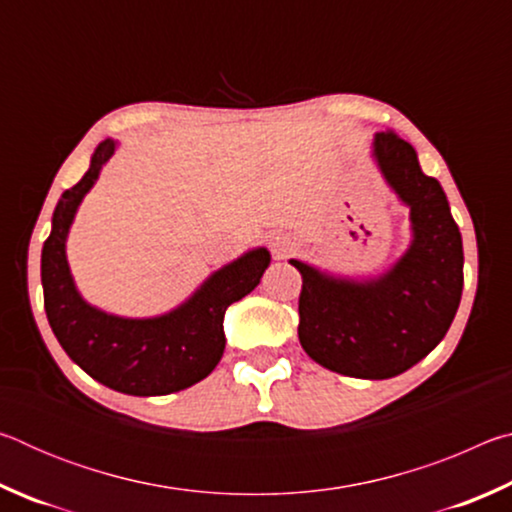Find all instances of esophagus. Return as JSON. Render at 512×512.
Returning a JSON list of instances; mask_svg holds the SVG:
<instances>
[{
    "instance_id": "esophagus-1",
    "label": "esophagus",
    "mask_w": 512,
    "mask_h": 512,
    "mask_svg": "<svg viewBox=\"0 0 512 512\" xmlns=\"http://www.w3.org/2000/svg\"><path fill=\"white\" fill-rule=\"evenodd\" d=\"M268 244H271V250L275 253V257H287L293 253V250H296L298 239L293 237L291 232H275Z\"/></svg>"
}]
</instances>
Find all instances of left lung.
<instances>
[{
    "label": "left lung",
    "mask_w": 512,
    "mask_h": 512,
    "mask_svg": "<svg viewBox=\"0 0 512 512\" xmlns=\"http://www.w3.org/2000/svg\"><path fill=\"white\" fill-rule=\"evenodd\" d=\"M370 158L409 210L411 241L377 275L350 277L289 259L302 275L298 339L339 375L391 379L445 339L463 293V239L436 178L395 133H377Z\"/></svg>",
    "instance_id": "8db88e82"
}]
</instances>
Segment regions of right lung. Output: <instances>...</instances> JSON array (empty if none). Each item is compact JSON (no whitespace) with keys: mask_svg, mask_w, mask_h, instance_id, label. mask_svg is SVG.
<instances>
[{"mask_svg":"<svg viewBox=\"0 0 512 512\" xmlns=\"http://www.w3.org/2000/svg\"><path fill=\"white\" fill-rule=\"evenodd\" d=\"M117 146L108 137L94 149L85 176L63 192L51 216V235L40 262L45 311L67 357L103 386L137 397L178 393L205 379L221 361L225 309L257 287L271 253L264 246L246 250L207 275L192 296L158 316H117L90 305L69 268L67 237L83 198Z\"/></svg>","mask_w":512,"mask_h":512,"instance_id":"right-lung-1","label":"right lung"}]
</instances>
